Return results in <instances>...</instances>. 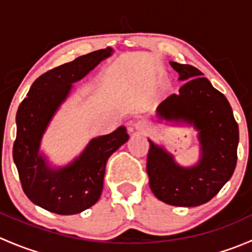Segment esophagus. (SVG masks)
Returning a JSON list of instances; mask_svg holds the SVG:
<instances>
[{"label": "esophagus", "mask_w": 252, "mask_h": 252, "mask_svg": "<svg viewBox=\"0 0 252 252\" xmlns=\"http://www.w3.org/2000/svg\"><path fill=\"white\" fill-rule=\"evenodd\" d=\"M134 126H135L136 130L140 131V133H146V131L149 130V123H147L146 121H144V119L136 122V123L134 124Z\"/></svg>", "instance_id": "esophagus-1"}]
</instances>
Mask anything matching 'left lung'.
I'll return each instance as SVG.
<instances>
[{"instance_id": "1", "label": "left lung", "mask_w": 252, "mask_h": 252, "mask_svg": "<svg viewBox=\"0 0 252 252\" xmlns=\"http://www.w3.org/2000/svg\"><path fill=\"white\" fill-rule=\"evenodd\" d=\"M179 80V93L157 107V118L185 122L199 131L201 156L197 164L182 167L173 155L149 140L146 171L155 196L172 206L194 207L206 204L230 179L236 166L239 126L232 107L197 68L171 62Z\"/></svg>"}]
</instances>
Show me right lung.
<instances>
[{
	"mask_svg": "<svg viewBox=\"0 0 252 252\" xmlns=\"http://www.w3.org/2000/svg\"><path fill=\"white\" fill-rule=\"evenodd\" d=\"M112 52L111 47L94 51L44 73L32 83L18 108L13 159L22 188L30 201L50 212L75 215L95 205L102 192L107 159L129 139L126 126H119L108 135L93 139L80 156L62 168L50 167L40 154L42 135L69 95L72 84Z\"/></svg>",
	"mask_w": 252,
	"mask_h": 252,
	"instance_id": "add662e5",
	"label": "right lung"
}]
</instances>
